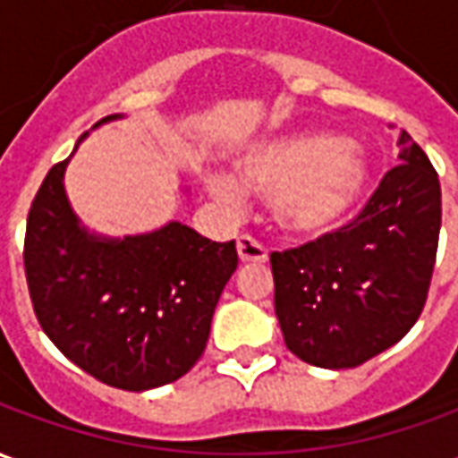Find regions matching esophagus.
Instances as JSON below:
<instances>
[{
  "label": "esophagus",
  "mask_w": 458,
  "mask_h": 458,
  "mask_svg": "<svg viewBox=\"0 0 458 458\" xmlns=\"http://www.w3.org/2000/svg\"><path fill=\"white\" fill-rule=\"evenodd\" d=\"M238 258L240 262H265V259H267V250L262 248L255 238H250V235H240Z\"/></svg>",
  "instance_id": "obj_1"
}]
</instances>
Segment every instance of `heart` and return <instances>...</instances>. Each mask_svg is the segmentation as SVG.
I'll list each match as a JSON object with an SVG mask.
<instances>
[{
  "label": "heart",
  "instance_id": "1",
  "mask_svg": "<svg viewBox=\"0 0 458 458\" xmlns=\"http://www.w3.org/2000/svg\"><path fill=\"white\" fill-rule=\"evenodd\" d=\"M242 189L269 199L272 218L289 235H324L338 228L363 199L370 179L365 151L328 131H294L259 141L235 164ZM223 200H238L240 191L225 176L210 179Z\"/></svg>",
  "mask_w": 458,
  "mask_h": 458
}]
</instances>
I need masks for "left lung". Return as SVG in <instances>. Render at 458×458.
<instances>
[{"label": "left lung", "mask_w": 458, "mask_h": 458, "mask_svg": "<svg viewBox=\"0 0 458 458\" xmlns=\"http://www.w3.org/2000/svg\"><path fill=\"white\" fill-rule=\"evenodd\" d=\"M394 169L348 225L272 252L275 314L284 344L317 368H355L414 327L432 284L442 186L403 131Z\"/></svg>", "instance_id": "1"}]
</instances>
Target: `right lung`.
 Here are the masks:
<instances>
[{
	"label": "right lung",
	"mask_w": 458,
	"mask_h": 458,
	"mask_svg": "<svg viewBox=\"0 0 458 458\" xmlns=\"http://www.w3.org/2000/svg\"><path fill=\"white\" fill-rule=\"evenodd\" d=\"M71 157L46 174L26 220L36 318L100 383L130 393L174 383L206 351L216 304L238 267L235 240L213 242L176 220L147 235L98 238L81 228L65 196Z\"/></svg>",
	"instance_id": "right-lung-1"
}]
</instances>
